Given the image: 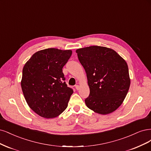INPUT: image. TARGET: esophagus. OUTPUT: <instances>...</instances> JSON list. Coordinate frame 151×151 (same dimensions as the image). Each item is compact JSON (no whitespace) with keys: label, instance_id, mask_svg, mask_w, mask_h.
Wrapping results in <instances>:
<instances>
[{"label":"esophagus","instance_id":"esophagus-1","mask_svg":"<svg viewBox=\"0 0 151 151\" xmlns=\"http://www.w3.org/2000/svg\"><path fill=\"white\" fill-rule=\"evenodd\" d=\"M75 88H76V89L78 90H79V88H80V86H79V85H75Z\"/></svg>","mask_w":151,"mask_h":151}]
</instances>
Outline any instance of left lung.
<instances>
[{
	"mask_svg": "<svg viewBox=\"0 0 151 151\" xmlns=\"http://www.w3.org/2000/svg\"><path fill=\"white\" fill-rule=\"evenodd\" d=\"M86 71L90 95L86 105L95 113L106 115L123 103L130 85L128 65L110 48L92 46L76 50Z\"/></svg>",
	"mask_w": 151,
	"mask_h": 151,
	"instance_id": "obj_1",
	"label": "left lung"
}]
</instances>
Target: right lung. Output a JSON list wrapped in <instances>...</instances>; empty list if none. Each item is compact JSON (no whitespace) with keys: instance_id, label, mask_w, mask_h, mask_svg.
<instances>
[{"instance_id":"obj_1","label":"right lung","mask_w":151,"mask_h":151,"mask_svg":"<svg viewBox=\"0 0 151 151\" xmlns=\"http://www.w3.org/2000/svg\"><path fill=\"white\" fill-rule=\"evenodd\" d=\"M71 54V50L48 48L35 52L24 66L21 85L24 98L42 117L55 118L67 108L73 91L64 82L62 69Z\"/></svg>"}]
</instances>
